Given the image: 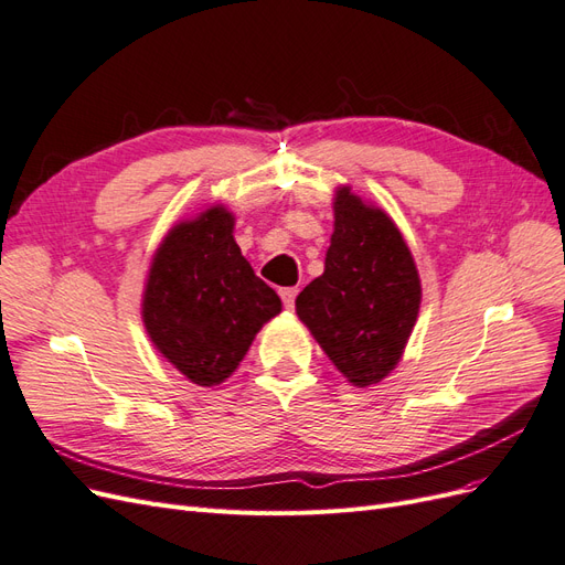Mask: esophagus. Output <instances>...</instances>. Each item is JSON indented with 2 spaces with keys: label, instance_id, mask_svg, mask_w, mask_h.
I'll return each mask as SVG.
<instances>
[{
  "label": "esophagus",
  "instance_id": "obj_1",
  "mask_svg": "<svg viewBox=\"0 0 565 565\" xmlns=\"http://www.w3.org/2000/svg\"><path fill=\"white\" fill-rule=\"evenodd\" d=\"M297 295H299L297 287H282V289H280V299H282V303L287 306V309H295Z\"/></svg>",
  "mask_w": 565,
  "mask_h": 565
}]
</instances>
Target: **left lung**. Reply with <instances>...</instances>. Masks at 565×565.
<instances>
[{
	"label": "left lung",
	"instance_id": "8db88e82",
	"mask_svg": "<svg viewBox=\"0 0 565 565\" xmlns=\"http://www.w3.org/2000/svg\"><path fill=\"white\" fill-rule=\"evenodd\" d=\"M422 282L393 218L339 185L324 270L297 297V316L344 377L380 384L403 358Z\"/></svg>",
	"mask_w": 565,
	"mask_h": 565
}]
</instances>
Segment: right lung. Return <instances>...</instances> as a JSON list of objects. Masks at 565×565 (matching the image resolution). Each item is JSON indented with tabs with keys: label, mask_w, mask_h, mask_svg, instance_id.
<instances>
[{
	"label": "right lung",
	"mask_w": 565,
	"mask_h": 565,
	"mask_svg": "<svg viewBox=\"0 0 565 565\" xmlns=\"http://www.w3.org/2000/svg\"><path fill=\"white\" fill-rule=\"evenodd\" d=\"M233 226L224 204L179 221L156 249L143 289L150 341L200 386L226 382L264 322L282 311L276 289L254 276Z\"/></svg>",
	"instance_id": "right-lung-1"
}]
</instances>
